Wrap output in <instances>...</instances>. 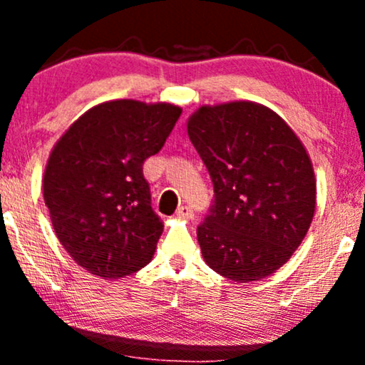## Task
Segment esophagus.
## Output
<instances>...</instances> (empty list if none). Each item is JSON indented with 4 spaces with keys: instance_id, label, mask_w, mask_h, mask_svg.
I'll use <instances>...</instances> for the list:
<instances>
[{
    "instance_id": "34e87169",
    "label": "esophagus",
    "mask_w": 365,
    "mask_h": 365,
    "mask_svg": "<svg viewBox=\"0 0 365 365\" xmlns=\"http://www.w3.org/2000/svg\"><path fill=\"white\" fill-rule=\"evenodd\" d=\"M175 216H177V217H194V211H192V209L188 206H182V207H178L177 215H175Z\"/></svg>"
}]
</instances>
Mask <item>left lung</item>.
<instances>
[{"label":"left lung","mask_w":365,"mask_h":365,"mask_svg":"<svg viewBox=\"0 0 365 365\" xmlns=\"http://www.w3.org/2000/svg\"><path fill=\"white\" fill-rule=\"evenodd\" d=\"M187 132L215 187L197 226L204 261L238 283L273 274L302 244L316 209L302 142L274 111L249 101L199 108Z\"/></svg>","instance_id":"1"}]
</instances>
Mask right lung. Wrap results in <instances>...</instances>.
I'll return each mask as SVG.
<instances>
[{"label":"right lung","mask_w":365,"mask_h":365,"mask_svg":"<svg viewBox=\"0 0 365 365\" xmlns=\"http://www.w3.org/2000/svg\"><path fill=\"white\" fill-rule=\"evenodd\" d=\"M180 115L165 103H103L54 145L44 202L58 240L89 273L123 278L153 259L163 221L150 206L142 166L161 150Z\"/></svg>","instance_id":"right-lung-1"}]
</instances>
